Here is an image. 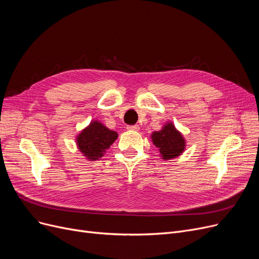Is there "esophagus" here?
<instances>
[{
  "label": "esophagus",
  "mask_w": 259,
  "mask_h": 259,
  "mask_svg": "<svg viewBox=\"0 0 259 259\" xmlns=\"http://www.w3.org/2000/svg\"><path fill=\"white\" fill-rule=\"evenodd\" d=\"M126 128L130 131H135V132H138L140 130L139 125H128Z\"/></svg>",
  "instance_id": "1"
}]
</instances>
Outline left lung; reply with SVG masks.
<instances>
[{
  "instance_id": "1",
  "label": "left lung",
  "mask_w": 259,
  "mask_h": 259,
  "mask_svg": "<svg viewBox=\"0 0 259 259\" xmlns=\"http://www.w3.org/2000/svg\"><path fill=\"white\" fill-rule=\"evenodd\" d=\"M151 138L164 160L180 156L186 149V140L171 122H167L160 131L154 132Z\"/></svg>"
}]
</instances>
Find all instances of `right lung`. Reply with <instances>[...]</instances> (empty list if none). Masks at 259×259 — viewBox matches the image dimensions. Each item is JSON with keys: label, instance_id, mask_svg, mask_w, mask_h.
Returning a JSON list of instances; mask_svg holds the SVG:
<instances>
[{"label": "right lung", "instance_id": "obj_1", "mask_svg": "<svg viewBox=\"0 0 259 259\" xmlns=\"http://www.w3.org/2000/svg\"><path fill=\"white\" fill-rule=\"evenodd\" d=\"M118 138L115 131H110L99 121H92L76 139L79 151L86 159L94 161L101 158L109 146Z\"/></svg>", "mask_w": 259, "mask_h": 259}]
</instances>
